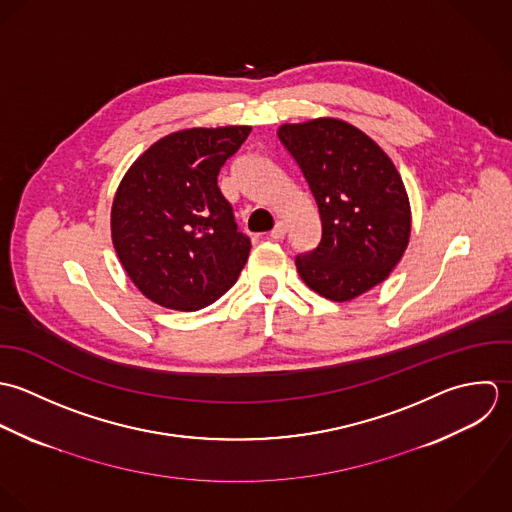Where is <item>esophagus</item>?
Wrapping results in <instances>:
<instances>
[{
    "mask_svg": "<svg viewBox=\"0 0 512 512\" xmlns=\"http://www.w3.org/2000/svg\"><path fill=\"white\" fill-rule=\"evenodd\" d=\"M285 233H287V225L283 221H277L273 231H271V239H283Z\"/></svg>",
    "mask_w": 512,
    "mask_h": 512,
    "instance_id": "34e87169",
    "label": "esophagus"
}]
</instances>
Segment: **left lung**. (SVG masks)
Returning <instances> with one entry per match:
<instances>
[{
    "instance_id": "left-lung-1",
    "label": "left lung",
    "mask_w": 512,
    "mask_h": 512,
    "mask_svg": "<svg viewBox=\"0 0 512 512\" xmlns=\"http://www.w3.org/2000/svg\"><path fill=\"white\" fill-rule=\"evenodd\" d=\"M318 205L322 237L297 271L324 299L344 303L388 279L409 243L408 192L390 156L338 118L283 124L277 132Z\"/></svg>"
}]
</instances>
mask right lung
Instances as JSON below:
<instances>
[{"label":"right lung","instance_id":"1","mask_svg":"<svg viewBox=\"0 0 512 512\" xmlns=\"http://www.w3.org/2000/svg\"><path fill=\"white\" fill-rule=\"evenodd\" d=\"M249 132L251 126L172 132L124 174L110 211L112 245L152 303L192 312L235 285L251 241L237 231L217 176Z\"/></svg>","mask_w":512,"mask_h":512}]
</instances>
